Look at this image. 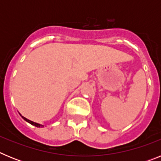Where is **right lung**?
I'll use <instances>...</instances> for the list:
<instances>
[{
    "instance_id": "obj_1",
    "label": "right lung",
    "mask_w": 161,
    "mask_h": 161,
    "mask_svg": "<svg viewBox=\"0 0 161 161\" xmlns=\"http://www.w3.org/2000/svg\"><path fill=\"white\" fill-rule=\"evenodd\" d=\"M20 115H21V114H20ZM21 116H22V115H21ZM22 119H24V120H25V121H26V122H27V123H31V125H33V126H37V127H42V126H44L43 125L38 124V123H34V122H33V121H31V120H29V119H26V118L23 117V116H22Z\"/></svg>"
}]
</instances>
